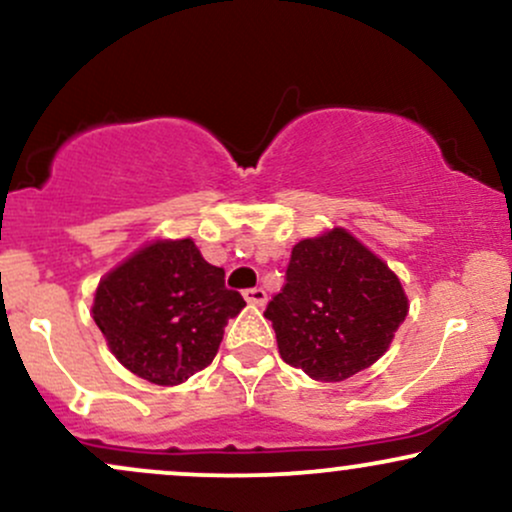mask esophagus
Wrapping results in <instances>:
<instances>
[{
    "mask_svg": "<svg viewBox=\"0 0 512 512\" xmlns=\"http://www.w3.org/2000/svg\"><path fill=\"white\" fill-rule=\"evenodd\" d=\"M243 296L250 305H264V303H267V291H264V289H248V291H243Z\"/></svg>",
    "mask_w": 512,
    "mask_h": 512,
    "instance_id": "esophagus-1",
    "label": "esophagus"
}]
</instances>
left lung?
Returning <instances> with one entry per match:
<instances>
[{"label":"left lung","mask_w":512,"mask_h":512,"mask_svg":"<svg viewBox=\"0 0 512 512\" xmlns=\"http://www.w3.org/2000/svg\"><path fill=\"white\" fill-rule=\"evenodd\" d=\"M407 313L397 274L346 228H332L293 245L284 289L264 317L289 366L342 383L390 349Z\"/></svg>","instance_id":"obj_1"}]
</instances>
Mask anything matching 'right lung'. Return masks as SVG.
<instances>
[{
	"mask_svg": "<svg viewBox=\"0 0 512 512\" xmlns=\"http://www.w3.org/2000/svg\"><path fill=\"white\" fill-rule=\"evenodd\" d=\"M192 238L151 240L110 269L93 320L117 361L154 385H180L214 361L223 327L245 308Z\"/></svg>",
	"mask_w": 512,
	"mask_h": 512,
	"instance_id": "add662e5",
	"label": "right lung"
}]
</instances>
